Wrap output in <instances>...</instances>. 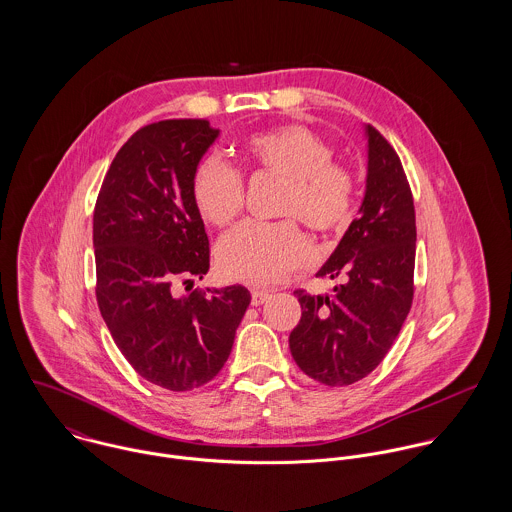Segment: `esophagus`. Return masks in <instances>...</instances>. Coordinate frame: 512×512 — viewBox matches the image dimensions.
Listing matches in <instances>:
<instances>
[{
  "label": "esophagus",
  "mask_w": 512,
  "mask_h": 512,
  "mask_svg": "<svg viewBox=\"0 0 512 512\" xmlns=\"http://www.w3.org/2000/svg\"><path fill=\"white\" fill-rule=\"evenodd\" d=\"M272 297V293L266 290H252V305H262Z\"/></svg>",
  "instance_id": "34e87169"
}]
</instances>
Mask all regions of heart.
<instances>
[{
    "instance_id": "b5f03b06",
    "label": "heart",
    "mask_w": 512,
    "mask_h": 512,
    "mask_svg": "<svg viewBox=\"0 0 512 512\" xmlns=\"http://www.w3.org/2000/svg\"><path fill=\"white\" fill-rule=\"evenodd\" d=\"M240 155L248 169L284 179L282 217H297L317 232L339 230L351 220L355 179L345 165L331 161V147L313 130L284 124L252 134ZM191 199L207 224L226 226L242 209V177L219 159L207 157L193 171ZM309 260L311 244L292 220L244 222L217 246L220 274L250 286L276 284Z\"/></svg>"
}]
</instances>
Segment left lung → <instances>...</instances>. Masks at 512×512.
Segmentation results:
<instances>
[{"instance_id": "1", "label": "left lung", "mask_w": 512, "mask_h": 512, "mask_svg": "<svg viewBox=\"0 0 512 512\" xmlns=\"http://www.w3.org/2000/svg\"><path fill=\"white\" fill-rule=\"evenodd\" d=\"M365 197L319 278H341L331 295L295 292L301 319L290 335L297 366L317 382L345 386L365 378L390 351L414 297L416 215L402 163L363 126Z\"/></svg>"}]
</instances>
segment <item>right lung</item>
<instances>
[{"mask_svg": "<svg viewBox=\"0 0 512 512\" xmlns=\"http://www.w3.org/2000/svg\"><path fill=\"white\" fill-rule=\"evenodd\" d=\"M220 130L163 120L116 153L94 209L96 299L126 361L149 382L187 392L226 363L250 305L244 286L177 293L209 272V238L191 177Z\"/></svg>", "mask_w": 512, "mask_h": 512, "instance_id": "right-lung-1", "label": "right lung"}]
</instances>
